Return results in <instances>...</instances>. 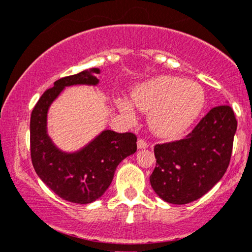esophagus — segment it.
Wrapping results in <instances>:
<instances>
[{
    "label": "esophagus",
    "instance_id": "obj_1",
    "mask_svg": "<svg viewBox=\"0 0 252 252\" xmlns=\"http://www.w3.org/2000/svg\"><path fill=\"white\" fill-rule=\"evenodd\" d=\"M148 142H146V141L142 140V138H140V140L137 141V148L138 149H146L148 148Z\"/></svg>",
    "mask_w": 252,
    "mask_h": 252
}]
</instances>
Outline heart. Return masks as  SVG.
I'll use <instances>...</instances> for the list:
<instances>
[{"label": "heart", "mask_w": 252, "mask_h": 252, "mask_svg": "<svg viewBox=\"0 0 252 252\" xmlns=\"http://www.w3.org/2000/svg\"><path fill=\"white\" fill-rule=\"evenodd\" d=\"M131 96L137 108L150 111V129L161 137L184 134L198 120L205 106L204 89L198 83L174 76H160L140 84ZM118 105L123 114H134V105L129 100L121 99Z\"/></svg>", "instance_id": "heart-1"}]
</instances>
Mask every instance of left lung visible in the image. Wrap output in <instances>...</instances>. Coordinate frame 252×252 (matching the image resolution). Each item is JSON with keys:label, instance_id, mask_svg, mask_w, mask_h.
Masks as SVG:
<instances>
[{"label": "left lung", "instance_id": "left-lung-1", "mask_svg": "<svg viewBox=\"0 0 252 252\" xmlns=\"http://www.w3.org/2000/svg\"><path fill=\"white\" fill-rule=\"evenodd\" d=\"M237 130L228 105L211 109L185 138L156 144V167L150 175L155 193L169 204L201 198L222 178L230 163Z\"/></svg>", "mask_w": 252, "mask_h": 252}]
</instances>
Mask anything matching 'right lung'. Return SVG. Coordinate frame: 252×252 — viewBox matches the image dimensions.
<instances>
[{
    "label": "right lung",
    "instance_id": "add662e5",
    "mask_svg": "<svg viewBox=\"0 0 252 252\" xmlns=\"http://www.w3.org/2000/svg\"><path fill=\"white\" fill-rule=\"evenodd\" d=\"M99 68H90L63 77L46 90L31 116V158L37 176L58 196L76 204H90L109 189L115 170L126 156L137 149V137L132 132L104 130L84 148L65 153L54 146L47 134V112L53 100L66 86L97 85L94 74Z\"/></svg>",
    "mask_w": 252,
    "mask_h": 252
}]
</instances>
